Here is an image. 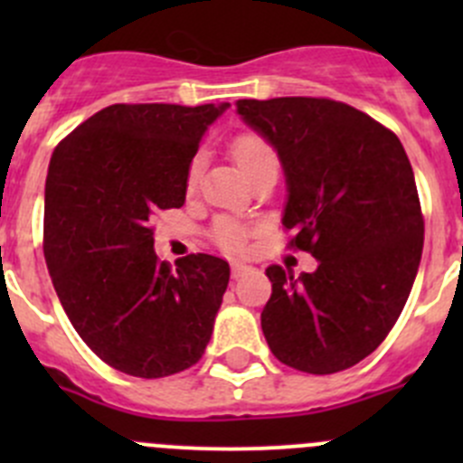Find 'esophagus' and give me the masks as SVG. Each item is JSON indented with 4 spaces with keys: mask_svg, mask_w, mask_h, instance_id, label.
<instances>
[{
    "mask_svg": "<svg viewBox=\"0 0 463 463\" xmlns=\"http://www.w3.org/2000/svg\"><path fill=\"white\" fill-rule=\"evenodd\" d=\"M231 270H232V278H241V275L244 273H249L250 270V266L246 264V261H240V260H232L231 261Z\"/></svg>",
    "mask_w": 463,
    "mask_h": 463,
    "instance_id": "esophagus-1",
    "label": "esophagus"
}]
</instances>
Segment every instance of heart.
I'll return each instance as SVG.
<instances>
[{
  "label": "heart",
  "instance_id": "b5f03b06",
  "mask_svg": "<svg viewBox=\"0 0 463 463\" xmlns=\"http://www.w3.org/2000/svg\"><path fill=\"white\" fill-rule=\"evenodd\" d=\"M232 156L240 163V167L244 170V175H249L250 170L261 165L264 161L275 158L273 147L258 137V134H240V137L232 141ZM199 176H202V161L194 158L188 167V175H185V190L193 193L199 184ZM214 237H217L219 244L228 250H241L246 244V231L235 222H219L214 228Z\"/></svg>",
  "mask_w": 463,
  "mask_h": 463
}]
</instances>
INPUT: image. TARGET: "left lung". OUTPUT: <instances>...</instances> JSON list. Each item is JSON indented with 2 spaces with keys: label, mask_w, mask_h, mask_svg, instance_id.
I'll return each instance as SVG.
<instances>
[{
  "label": "left lung",
  "mask_w": 463,
  "mask_h": 463,
  "mask_svg": "<svg viewBox=\"0 0 463 463\" xmlns=\"http://www.w3.org/2000/svg\"><path fill=\"white\" fill-rule=\"evenodd\" d=\"M237 114L278 152L282 223L318 260L298 278L266 269V343L293 370H347L385 340L417 278L423 217L408 154L374 118L326 98L237 100Z\"/></svg>",
  "instance_id": "left-lung-1"
}]
</instances>
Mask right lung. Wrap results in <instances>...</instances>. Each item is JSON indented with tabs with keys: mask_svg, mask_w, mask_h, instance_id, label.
<instances>
[{
	"mask_svg": "<svg viewBox=\"0 0 463 463\" xmlns=\"http://www.w3.org/2000/svg\"><path fill=\"white\" fill-rule=\"evenodd\" d=\"M219 105H111L78 125L49 163L44 258L55 293L93 354L123 374L193 367L210 343L231 266L156 258L149 222L185 203V175Z\"/></svg>",
	"mask_w": 463,
	"mask_h": 463,
	"instance_id": "add662e5",
	"label": "right lung"
}]
</instances>
